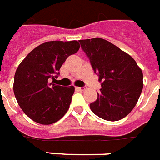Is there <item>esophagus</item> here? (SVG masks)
I'll return each instance as SVG.
<instances>
[{
  "label": "esophagus",
  "mask_w": 160,
  "mask_h": 160,
  "mask_svg": "<svg viewBox=\"0 0 160 160\" xmlns=\"http://www.w3.org/2000/svg\"><path fill=\"white\" fill-rule=\"evenodd\" d=\"M75 89H76V90L79 91H85V88H84V87H75Z\"/></svg>",
  "instance_id": "34e87169"
}]
</instances>
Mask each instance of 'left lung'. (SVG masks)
Here are the masks:
<instances>
[{"label": "left lung", "instance_id": "left-lung-1", "mask_svg": "<svg viewBox=\"0 0 160 160\" xmlns=\"http://www.w3.org/2000/svg\"><path fill=\"white\" fill-rule=\"evenodd\" d=\"M79 42L102 85L97 100L90 108L104 120L122 119L131 112L141 95L142 70L129 54L103 38Z\"/></svg>", "mask_w": 160, "mask_h": 160}]
</instances>
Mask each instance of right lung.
I'll return each mask as SVG.
<instances>
[{
    "instance_id": "obj_1",
    "label": "right lung",
    "mask_w": 160,
    "mask_h": 160,
    "mask_svg": "<svg viewBox=\"0 0 160 160\" xmlns=\"http://www.w3.org/2000/svg\"><path fill=\"white\" fill-rule=\"evenodd\" d=\"M77 41H50L35 48L17 69L13 91L24 113L38 123L48 125L63 118L69 109L74 86L50 83L69 55L79 50Z\"/></svg>"
}]
</instances>
